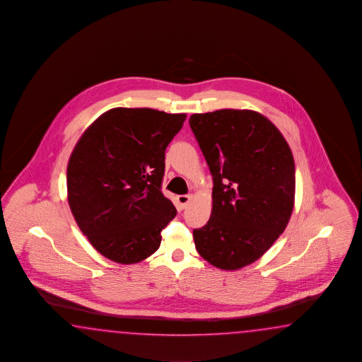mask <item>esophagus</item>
<instances>
[{
    "instance_id": "esophagus-1",
    "label": "esophagus",
    "mask_w": 362,
    "mask_h": 362,
    "mask_svg": "<svg viewBox=\"0 0 362 362\" xmlns=\"http://www.w3.org/2000/svg\"><path fill=\"white\" fill-rule=\"evenodd\" d=\"M191 200H192L191 194H180V196H177V206H179V209H185Z\"/></svg>"
}]
</instances>
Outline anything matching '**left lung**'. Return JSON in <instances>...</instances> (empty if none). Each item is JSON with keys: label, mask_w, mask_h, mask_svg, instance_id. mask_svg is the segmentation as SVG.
<instances>
[{"label": "left lung", "mask_w": 362, "mask_h": 362, "mask_svg": "<svg viewBox=\"0 0 362 362\" xmlns=\"http://www.w3.org/2000/svg\"><path fill=\"white\" fill-rule=\"evenodd\" d=\"M189 126L213 175L208 223L193 230L201 257L222 270L250 265L288 225L295 162L281 131L253 110L192 114Z\"/></svg>", "instance_id": "1"}]
</instances>
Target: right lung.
<instances>
[{"label":"right lung","mask_w":362,"mask_h":362,"mask_svg":"<svg viewBox=\"0 0 362 362\" xmlns=\"http://www.w3.org/2000/svg\"><path fill=\"white\" fill-rule=\"evenodd\" d=\"M185 114L115 107L84 131L67 165V200L81 233L114 262L149 257L177 216L163 196L165 151Z\"/></svg>","instance_id":"1"}]
</instances>
